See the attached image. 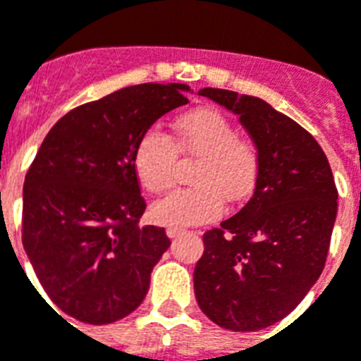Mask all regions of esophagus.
Listing matches in <instances>:
<instances>
[{
  "label": "esophagus",
  "instance_id": "1",
  "mask_svg": "<svg viewBox=\"0 0 361 361\" xmlns=\"http://www.w3.org/2000/svg\"><path fill=\"white\" fill-rule=\"evenodd\" d=\"M184 228H178V227H168L166 228V234H168L169 238H177V236H180V234H184Z\"/></svg>",
  "mask_w": 361,
  "mask_h": 361
}]
</instances>
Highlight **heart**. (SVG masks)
<instances>
[{
    "mask_svg": "<svg viewBox=\"0 0 361 361\" xmlns=\"http://www.w3.org/2000/svg\"><path fill=\"white\" fill-rule=\"evenodd\" d=\"M173 140L157 129L145 130L134 145L133 166L142 186L166 192L175 177L178 154L197 159L192 184L153 204L154 221L186 227L221 216L223 204L245 201L260 177V151L255 140L236 133V125L216 109H193L173 121Z\"/></svg>",
    "mask_w": 361,
    "mask_h": 361,
    "instance_id": "obj_1",
    "label": "heart"
}]
</instances>
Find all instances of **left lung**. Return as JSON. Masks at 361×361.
Segmentation results:
<instances>
[{"mask_svg":"<svg viewBox=\"0 0 361 361\" xmlns=\"http://www.w3.org/2000/svg\"><path fill=\"white\" fill-rule=\"evenodd\" d=\"M199 94L240 116L262 166L245 207L202 234L195 297L217 326L255 332L291 314L323 273L338 190L326 154L297 121L252 95Z\"/></svg>","mask_w":361,"mask_h":361,"instance_id":"obj_1","label":"left lung"}]
</instances>
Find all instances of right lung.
<instances>
[{"label": "right lung", "mask_w": 361, "mask_h": 361, "mask_svg": "<svg viewBox=\"0 0 361 361\" xmlns=\"http://www.w3.org/2000/svg\"><path fill=\"white\" fill-rule=\"evenodd\" d=\"M188 90L145 82L77 106L53 125L29 166L23 249L47 297L80 323L133 314L168 251L162 227H138L147 204L133 153L160 116L186 105Z\"/></svg>", "instance_id": "right-lung-1"}]
</instances>
